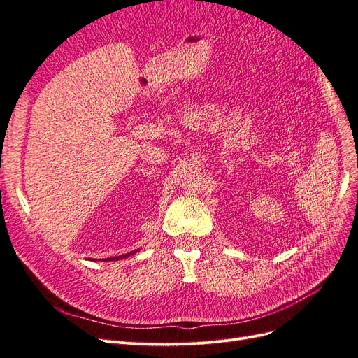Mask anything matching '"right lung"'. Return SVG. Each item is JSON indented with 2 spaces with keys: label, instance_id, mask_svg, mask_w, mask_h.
I'll list each match as a JSON object with an SVG mask.
<instances>
[{
  "label": "right lung",
  "instance_id": "right-lung-1",
  "mask_svg": "<svg viewBox=\"0 0 358 358\" xmlns=\"http://www.w3.org/2000/svg\"><path fill=\"white\" fill-rule=\"evenodd\" d=\"M136 252H138V250H134V252L126 253V255H120V257H114V258H106V259H103V261H118V259H124V258L130 257V255H135Z\"/></svg>",
  "mask_w": 358,
  "mask_h": 358
}]
</instances>
